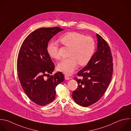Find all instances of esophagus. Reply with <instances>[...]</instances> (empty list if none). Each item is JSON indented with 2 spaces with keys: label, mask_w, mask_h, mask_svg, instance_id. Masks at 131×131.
I'll return each mask as SVG.
<instances>
[{
  "label": "esophagus",
  "mask_w": 131,
  "mask_h": 131,
  "mask_svg": "<svg viewBox=\"0 0 131 131\" xmlns=\"http://www.w3.org/2000/svg\"><path fill=\"white\" fill-rule=\"evenodd\" d=\"M65 80H69L70 77H69L67 75L65 74Z\"/></svg>",
  "instance_id": "obj_1"
}]
</instances>
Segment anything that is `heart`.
Here are the masks:
<instances>
[{
	"instance_id": "1",
	"label": "heart",
	"mask_w": 131,
	"mask_h": 131,
	"mask_svg": "<svg viewBox=\"0 0 131 131\" xmlns=\"http://www.w3.org/2000/svg\"><path fill=\"white\" fill-rule=\"evenodd\" d=\"M59 40L65 47L70 48L69 58L62 60L58 65V69L66 74H71L78 64L81 66L88 64L92 58L96 50V41L90 36L70 32L60 37ZM47 51L52 58L60 60L59 47L55 41H50L47 45Z\"/></svg>"
}]
</instances>
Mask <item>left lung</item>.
<instances>
[{
  "label": "left lung",
  "instance_id": "8db88e82",
  "mask_svg": "<svg viewBox=\"0 0 131 131\" xmlns=\"http://www.w3.org/2000/svg\"><path fill=\"white\" fill-rule=\"evenodd\" d=\"M97 50L87 65L74 77L78 88L74 91L72 97L78 104L87 107L98 101L103 96L111 82L113 63L112 52L107 42L97 34Z\"/></svg>",
  "mask_w": 131,
  "mask_h": 131
}]
</instances>
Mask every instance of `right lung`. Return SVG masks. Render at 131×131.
<instances>
[{"label":"right lung","mask_w":131,"mask_h":131,"mask_svg":"<svg viewBox=\"0 0 131 131\" xmlns=\"http://www.w3.org/2000/svg\"><path fill=\"white\" fill-rule=\"evenodd\" d=\"M63 30L59 27L35 30L24 39L18 52L17 70L22 88L31 100L40 106L55 99L56 87L64 81L61 72L50 75L55 66L47 51L49 41Z\"/></svg>","instance_id":"add662e5"}]
</instances>
